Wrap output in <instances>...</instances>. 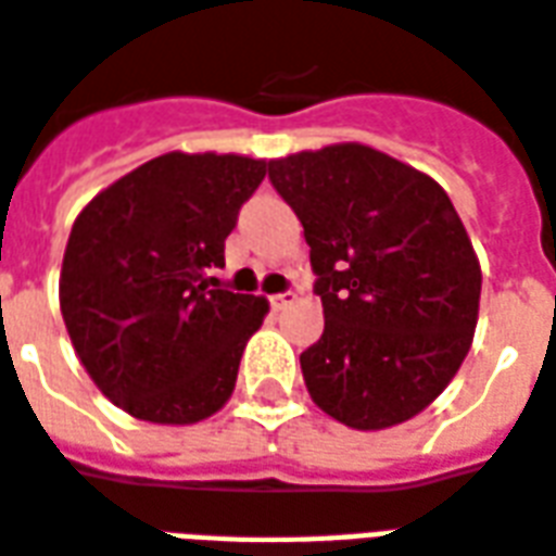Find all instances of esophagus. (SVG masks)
<instances>
[{"mask_svg":"<svg viewBox=\"0 0 556 556\" xmlns=\"http://www.w3.org/2000/svg\"><path fill=\"white\" fill-rule=\"evenodd\" d=\"M269 302H273L275 311H283V307H290L295 302V293L293 290H287V293H278V295H269Z\"/></svg>","mask_w":556,"mask_h":556,"instance_id":"34e87169","label":"esophagus"}]
</instances>
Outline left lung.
<instances>
[{
    "instance_id": "1",
    "label": "left lung",
    "mask_w": 556,
    "mask_h": 556,
    "mask_svg": "<svg viewBox=\"0 0 556 556\" xmlns=\"http://www.w3.org/2000/svg\"><path fill=\"white\" fill-rule=\"evenodd\" d=\"M305 228L323 338L302 352L307 394L343 427L406 424L471 350L483 273L447 192L358 141L269 160Z\"/></svg>"
}]
</instances>
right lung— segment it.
Returning <instances> with one entry per match:
<instances>
[{
	"mask_svg": "<svg viewBox=\"0 0 556 556\" xmlns=\"http://www.w3.org/2000/svg\"><path fill=\"white\" fill-rule=\"evenodd\" d=\"M266 160L172 150L97 192L64 249L59 305L79 362L127 415L189 427L237 384L263 295L222 290L225 239Z\"/></svg>",
	"mask_w": 556,
	"mask_h": 556,
	"instance_id": "add662e5",
	"label": "right lung"
}]
</instances>
